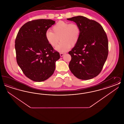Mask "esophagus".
I'll return each instance as SVG.
<instances>
[{
    "label": "esophagus",
    "instance_id": "obj_1",
    "mask_svg": "<svg viewBox=\"0 0 124 124\" xmlns=\"http://www.w3.org/2000/svg\"><path fill=\"white\" fill-rule=\"evenodd\" d=\"M65 54V53H60V55L61 57H63V56Z\"/></svg>",
    "mask_w": 124,
    "mask_h": 124
}]
</instances>
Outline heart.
Instances as JSON below:
<instances>
[{"label":"heart","mask_w":124,"mask_h":124,"mask_svg":"<svg viewBox=\"0 0 124 124\" xmlns=\"http://www.w3.org/2000/svg\"><path fill=\"white\" fill-rule=\"evenodd\" d=\"M52 31L48 30L46 32V39L48 43L53 47L59 45L56 50L59 52H65L70 46H74L78 43L80 35V29L75 23H69L60 21L55 24Z\"/></svg>","instance_id":"b5f03b06"}]
</instances>
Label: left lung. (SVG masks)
<instances>
[{"label":"left lung","instance_id":"left-lung-1","mask_svg":"<svg viewBox=\"0 0 124 124\" xmlns=\"http://www.w3.org/2000/svg\"><path fill=\"white\" fill-rule=\"evenodd\" d=\"M67 19L75 22L80 29L78 41L69 52V69L79 79H92L100 73L108 56L106 33L99 23L82 16Z\"/></svg>","mask_w":124,"mask_h":124}]
</instances>
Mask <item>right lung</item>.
<instances>
[{
  "label": "right lung",
  "mask_w": 124,
  "mask_h": 124,
  "mask_svg": "<svg viewBox=\"0 0 124 124\" xmlns=\"http://www.w3.org/2000/svg\"><path fill=\"white\" fill-rule=\"evenodd\" d=\"M55 21L39 19L30 21L20 28L15 39V48L18 65L24 74L36 82L51 77L59 59V52L54 50L46 39V32Z\"/></svg>",
  "instance_id": "obj_1"
}]
</instances>
